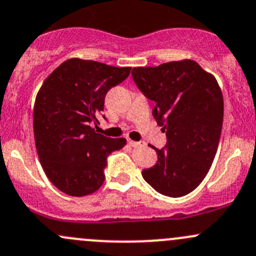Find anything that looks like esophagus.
<instances>
[{
	"mask_svg": "<svg viewBox=\"0 0 256 256\" xmlns=\"http://www.w3.org/2000/svg\"><path fill=\"white\" fill-rule=\"evenodd\" d=\"M128 144H131L132 147H144L146 146V142H144V141H138V142H136V141L128 140Z\"/></svg>",
	"mask_w": 256,
	"mask_h": 256,
	"instance_id": "1",
	"label": "esophagus"
}]
</instances>
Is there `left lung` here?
Listing matches in <instances>:
<instances>
[{
	"instance_id": "8db88e82",
	"label": "left lung",
	"mask_w": 256,
	"mask_h": 256,
	"mask_svg": "<svg viewBox=\"0 0 256 256\" xmlns=\"http://www.w3.org/2000/svg\"><path fill=\"white\" fill-rule=\"evenodd\" d=\"M140 92L154 102L152 115L164 126L167 144L144 180L161 194L183 197L207 176L218 150L224 102L216 78L194 60L134 68Z\"/></svg>"
}]
</instances>
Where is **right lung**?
Listing matches in <instances>:
<instances>
[{
	"instance_id": "obj_1",
	"label": "right lung",
	"mask_w": 256,
	"mask_h": 256,
	"mask_svg": "<svg viewBox=\"0 0 256 256\" xmlns=\"http://www.w3.org/2000/svg\"><path fill=\"white\" fill-rule=\"evenodd\" d=\"M130 70L72 58L40 86L33 112L37 154L49 180L66 194L82 197L99 190L108 157L126 144L124 138L96 134L92 125L99 124L106 92Z\"/></svg>"
}]
</instances>
